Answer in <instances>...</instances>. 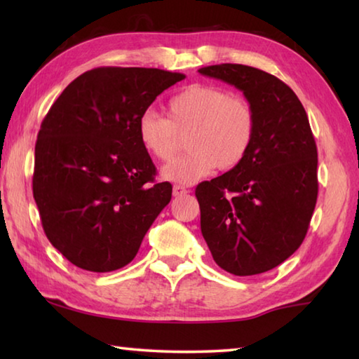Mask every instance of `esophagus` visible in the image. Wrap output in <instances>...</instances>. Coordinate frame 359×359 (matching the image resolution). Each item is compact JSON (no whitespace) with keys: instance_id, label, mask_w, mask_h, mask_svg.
<instances>
[{"instance_id":"1","label":"esophagus","mask_w":359,"mask_h":359,"mask_svg":"<svg viewBox=\"0 0 359 359\" xmlns=\"http://www.w3.org/2000/svg\"><path fill=\"white\" fill-rule=\"evenodd\" d=\"M188 193V190L185 187H182V185H174V188H172V194L175 198H179V196H184V194H187Z\"/></svg>"}]
</instances>
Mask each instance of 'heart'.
Instances as JSON below:
<instances>
[{
  "label": "heart",
  "instance_id": "obj_1",
  "mask_svg": "<svg viewBox=\"0 0 359 359\" xmlns=\"http://www.w3.org/2000/svg\"><path fill=\"white\" fill-rule=\"evenodd\" d=\"M257 115L250 102L217 85L194 83L174 95L168 118L154 111L137 120L142 147L158 161L168 163L177 154L180 137H187V155L163 168V177L190 185L212 174L215 168L229 171L250 151Z\"/></svg>",
  "mask_w": 359,
  "mask_h": 359
}]
</instances>
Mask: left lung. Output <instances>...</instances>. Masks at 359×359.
Wrapping results in <instances>:
<instances>
[{
    "mask_svg": "<svg viewBox=\"0 0 359 359\" xmlns=\"http://www.w3.org/2000/svg\"><path fill=\"white\" fill-rule=\"evenodd\" d=\"M198 72L234 85L257 115L245 160L196 187L203 238L229 274H261L306 238L318 194L317 144L301 101L280 79L233 63Z\"/></svg>",
    "mask_w": 359,
    "mask_h": 359,
    "instance_id": "8db88e82",
    "label": "left lung"
}]
</instances>
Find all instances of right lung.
<instances>
[{"label": "right lung", "mask_w": 359, "mask_h": 359, "mask_svg": "<svg viewBox=\"0 0 359 359\" xmlns=\"http://www.w3.org/2000/svg\"><path fill=\"white\" fill-rule=\"evenodd\" d=\"M180 72L95 68L42 120L33 196L47 239L72 264L111 272L131 263L172 196L137 136V120Z\"/></svg>", "instance_id": "right-lung-1"}]
</instances>
